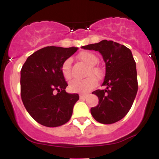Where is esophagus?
Listing matches in <instances>:
<instances>
[{
  "label": "esophagus",
  "instance_id": "34e87169",
  "mask_svg": "<svg viewBox=\"0 0 159 159\" xmlns=\"http://www.w3.org/2000/svg\"><path fill=\"white\" fill-rule=\"evenodd\" d=\"M87 96V93H81L80 94V98H84Z\"/></svg>",
  "mask_w": 159,
  "mask_h": 159
}]
</instances>
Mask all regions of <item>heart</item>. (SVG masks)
Returning a JSON list of instances; mask_svg holds the SVG:
<instances>
[{
	"instance_id": "obj_1",
	"label": "heart",
	"mask_w": 159,
	"mask_h": 159,
	"mask_svg": "<svg viewBox=\"0 0 159 159\" xmlns=\"http://www.w3.org/2000/svg\"><path fill=\"white\" fill-rule=\"evenodd\" d=\"M78 57L86 64L89 66L87 69V76L88 78L84 80L74 79L70 81L69 84V89L74 93H87L91 89L95 87L97 84V78L102 77V71L99 67L95 66L98 62V57L90 52H82L78 54ZM72 61L70 59H66L61 65V72L65 79L69 80L72 78Z\"/></svg>"
}]
</instances>
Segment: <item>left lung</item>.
<instances>
[{
	"label": "left lung",
	"mask_w": 159,
	"mask_h": 159,
	"mask_svg": "<svg viewBox=\"0 0 159 159\" xmlns=\"http://www.w3.org/2000/svg\"><path fill=\"white\" fill-rule=\"evenodd\" d=\"M82 48L98 51L105 62L102 86L107 88L92 93L98 96V105L90 109L91 114L100 123H116L128 114L138 92L136 63L132 52L111 40H102Z\"/></svg>",
	"instance_id": "1"
}]
</instances>
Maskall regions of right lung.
I'll use <instances>...</instances> for the list:
<instances>
[{"label": "right lung", "instance_id": "1", "mask_svg": "<svg viewBox=\"0 0 159 159\" xmlns=\"http://www.w3.org/2000/svg\"><path fill=\"white\" fill-rule=\"evenodd\" d=\"M78 48L47 46L27 57L21 69V97L34 120L47 127L66 123L78 94L66 92L61 65Z\"/></svg>", "mask_w": 159, "mask_h": 159}]
</instances>
